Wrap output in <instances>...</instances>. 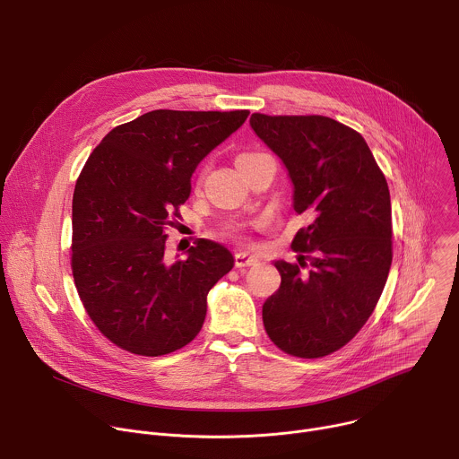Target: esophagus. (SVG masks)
I'll return each instance as SVG.
<instances>
[{"label": "esophagus", "mask_w": 459, "mask_h": 459, "mask_svg": "<svg viewBox=\"0 0 459 459\" xmlns=\"http://www.w3.org/2000/svg\"><path fill=\"white\" fill-rule=\"evenodd\" d=\"M234 264H236L238 269H241V267H250V265L259 264V255H255V254H252V252H238V254L234 255Z\"/></svg>", "instance_id": "34e87169"}]
</instances>
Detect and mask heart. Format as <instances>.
<instances>
[{"mask_svg": "<svg viewBox=\"0 0 459 459\" xmlns=\"http://www.w3.org/2000/svg\"><path fill=\"white\" fill-rule=\"evenodd\" d=\"M248 156H252V154H243V156H239L238 160H241V158H248Z\"/></svg>", "mask_w": 459, "mask_h": 459, "instance_id": "obj_1", "label": "heart"}]
</instances>
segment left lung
Listing matches in <instances>:
<instances>
[{
    "mask_svg": "<svg viewBox=\"0 0 459 459\" xmlns=\"http://www.w3.org/2000/svg\"><path fill=\"white\" fill-rule=\"evenodd\" d=\"M250 126L283 163L292 207L310 225L276 259L280 289L264 303L269 338L283 352L321 358L347 345L372 314L392 264L388 185L367 142L325 116L252 114ZM303 266L307 272H301Z\"/></svg>",
    "mask_w": 459,
    "mask_h": 459,
    "instance_id": "1",
    "label": "left lung"
}]
</instances>
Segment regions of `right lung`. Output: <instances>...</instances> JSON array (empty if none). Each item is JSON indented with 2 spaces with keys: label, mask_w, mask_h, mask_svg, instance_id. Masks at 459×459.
<instances>
[{
  "label": "right lung",
  "mask_w": 459,
  "mask_h": 459,
  "mask_svg": "<svg viewBox=\"0 0 459 459\" xmlns=\"http://www.w3.org/2000/svg\"><path fill=\"white\" fill-rule=\"evenodd\" d=\"M247 117L152 110L112 128L87 160L73 198V274L87 314L117 347L163 356L202 331L209 290L234 255L200 239L167 264L165 227L190 195L195 167Z\"/></svg>",
  "instance_id": "1"
}]
</instances>
